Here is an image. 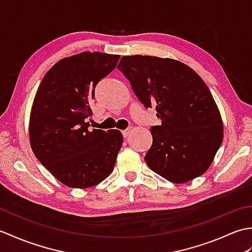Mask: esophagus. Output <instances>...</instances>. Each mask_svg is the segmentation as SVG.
Segmentation results:
<instances>
[{
    "mask_svg": "<svg viewBox=\"0 0 252 252\" xmlns=\"http://www.w3.org/2000/svg\"><path fill=\"white\" fill-rule=\"evenodd\" d=\"M130 132H131V130H130V129H127V130L122 131V135H123V137H127V136H129Z\"/></svg>",
    "mask_w": 252,
    "mask_h": 252,
    "instance_id": "obj_1",
    "label": "esophagus"
}]
</instances>
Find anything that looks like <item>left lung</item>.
Instances as JSON below:
<instances>
[{
	"instance_id": "8db88e82",
	"label": "left lung",
	"mask_w": 252,
	"mask_h": 252,
	"mask_svg": "<svg viewBox=\"0 0 252 252\" xmlns=\"http://www.w3.org/2000/svg\"><path fill=\"white\" fill-rule=\"evenodd\" d=\"M118 69L146 108L156 107L161 120V126L152 127L148 167L175 184L205 173L221 146L224 129L203 80L184 63L157 56H123Z\"/></svg>"
}]
</instances>
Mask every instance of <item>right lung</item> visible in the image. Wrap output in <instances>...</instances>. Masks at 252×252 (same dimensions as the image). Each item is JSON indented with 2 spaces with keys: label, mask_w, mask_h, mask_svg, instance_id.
I'll return each mask as SVG.
<instances>
[{
  "label": "right lung",
  "mask_w": 252,
  "mask_h": 252,
  "mask_svg": "<svg viewBox=\"0 0 252 252\" xmlns=\"http://www.w3.org/2000/svg\"><path fill=\"white\" fill-rule=\"evenodd\" d=\"M119 55L82 52L57 62L37 88L29 140L37 160L72 189H88L111 174L123 136L119 130H89L96 84L117 66Z\"/></svg>",
  "instance_id": "right-lung-1"
}]
</instances>
